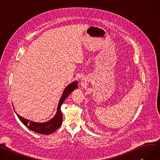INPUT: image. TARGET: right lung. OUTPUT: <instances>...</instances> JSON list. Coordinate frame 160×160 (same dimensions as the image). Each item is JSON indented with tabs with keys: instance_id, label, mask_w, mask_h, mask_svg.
Segmentation results:
<instances>
[{
	"instance_id": "obj_1",
	"label": "right lung",
	"mask_w": 160,
	"mask_h": 160,
	"mask_svg": "<svg viewBox=\"0 0 160 160\" xmlns=\"http://www.w3.org/2000/svg\"><path fill=\"white\" fill-rule=\"evenodd\" d=\"M77 87H78L77 81L71 83L69 85H68V87H66L62 94V96L59 100L56 115L52 119H51V120L47 122H44V123L34 122L20 117L19 115H18V114H16V115L19 118V120L28 128L30 129L31 130L40 134H43V135L51 134V133L56 131L58 128H59L62 123V112L61 111V105L62 104V103L64 102L66 98H68V96H69L70 93L73 92L75 89L77 88Z\"/></svg>"
}]
</instances>
